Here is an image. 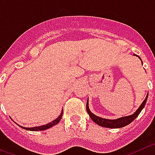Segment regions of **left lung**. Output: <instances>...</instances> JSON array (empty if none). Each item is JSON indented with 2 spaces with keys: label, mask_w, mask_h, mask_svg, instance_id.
Instances as JSON below:
<instances>
[{
  "label": "left lung",
  "mask_w": 155,
  "mask_h": 155,
  "mask_svg": "<svg viewBox=\"0 0 155 155\" xmlns=\"http://www.w3.org/2000/svg\"><path fill=\"white\" fill-rule=\"evenodd\" d=\"M135 56L139 58L140 59L141 63L143 64V61L141 60L139 56H137V54H134ZM147 97H148V93H147V95L146 98L144 99V101L142 102L140 107H138V109L134 113V114H132L130 115H128V116H124V117H121V118H116V119H107V118H101L99 116H97L96 115H94L93 114L92 112L91 111L90 108H89V104H88V101L87 100V113L89 114L91 118L94 121L96 124L99 125L101 126H103V127H106V128H111V129H115V128H122L124 127V126H127L130 123H131L133 121L137 118L139 114L140 113V111H142L143 108L144 107L145 104H146L147 100Z\"/></svg>",
  "instance_id": "left-lung-1"
}]
</instances>
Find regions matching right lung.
Masks as SVG:
<instances>
[{"label":"right lung","mask_w":155,"mask_h":155,"mask_svg":"<svg viewBox=\"0 0 155 155\" xmlns=\"http://www.w3.org/2000/svg\"><path fill=\"white\" fill-rule=\"evenodd\" d=\"M62 115H63V110L62 111H61V114H60V115H59L56 119H54V120L52 121V122H49V123H48V124L43 125V126H35V127L29 128V127H23V126H19V125H18V126H19L21 128H22V129H24V130H29V131H42V130H48V129H49V128H51L52 126L57 125L58 123L60 122V120L61 119ZM16 124H17V123H16Z\"/></svg>","instance_id":"1"}]
</instances>
